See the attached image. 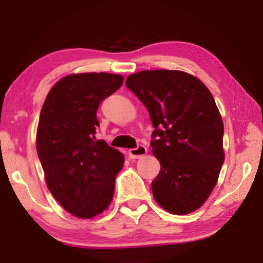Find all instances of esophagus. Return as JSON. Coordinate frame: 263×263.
I'll list each match as a JSON object with an SVG mask.
<instances>
[{
	"label": "esophagus",
	"mask_w": 263,
	"mask_h": 263,
	"mask_svg": "<svg viewBox=\"0 0 263 263\" xmlns=\"http://www.w3.org/2000/svg\"><path fill=\"white\" fill-rule=\"evenodd\" d=\"M146 154H147V148L142 145H139L136 148H132L128 151V156L130 159H140V158L146 156Z\"/></svg>",
	"instance_id": "1"
}]
</instances>
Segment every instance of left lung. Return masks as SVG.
<instances>
[{
	"instance_id": "1",
	"label": "left lung",
	"mask_w": 263,
	"mask_h": 263,
	"mask_svg": "<svg viewBox=\"0 0 263 263\" xmlns=\"http://www.w3.org/2000/svg\"><path fill=\"white\" fill-rule=\"evenodd\" d=\"M125 86L148 110L151 141L160 172L152 182L154 200L172 214H189L213 192L224 164V123L210 89L182 70H142Z\"/></svg>"
}]
</instances>
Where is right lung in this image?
Returning <instances> with one entry per match:
<instances>
[{
	"mask_svg": "<svg viewBox=\"0 0 263 263\" xmlns=\"http://www.w3.org/2000/svg\"><path fill=\"white\" fill-rule=\"evenodd\" d=\"M122 82L120 74H69L52 86L43 104L35 147L46 186L77 218H95L112 201L124 157L96 139L97 109Z\"/></svg>",
	"mask_w": 263,
	"mask_h": 263,
	"instance_id": "add662e5",
	"label": "right lung"
}]
</instances>
